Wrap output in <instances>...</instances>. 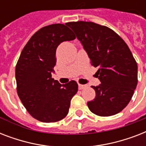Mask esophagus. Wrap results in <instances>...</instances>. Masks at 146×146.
Masks as SVG:
<instances>
[{
  "label": "esophagus",
  "instance_id": "obj_1",
  "mask_svg": "<svg viewBox=\"0 0 146 146\" xmlns=\"http://www.w3.org/2000/svg\"><path fill=\"white\" fill-rule=\"evenodd\" d=\"M78 86H79V89H80V90H81V89H85V88H86V87H87V86H86V85H82V84H79V85H78Z\"/></svg>",
  "mask_w": 146,
  "mask_h": 146
}]
</instances>
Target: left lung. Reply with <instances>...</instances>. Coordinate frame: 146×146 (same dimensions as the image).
Segmentation results:
<instances>
[{"instance_id":"obj_1","label":"left lung","mask_w":146,"mask_h":146,"mask_svg":"<svg viewBox=\"0 0 146 146\" xmlns=\"http://www.w3.org/2000/svg\"><path fill=\"white\" fill-rule=\"evenodd\" d=\"M91 60L101 81L92 86L96 98L87 105L101 117L114 115L130 102L138 82L137 64L126 42L107 26L93 22L67 23Z\"/></svg>"}]
</instances>
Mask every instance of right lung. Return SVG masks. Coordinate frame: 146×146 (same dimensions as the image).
I'll use <instances>...</instances> for the list:
<instances>
[{"instance_id":"right-lung-1","label":"right lung","mask_w":146,"mask_h":146,"mask_svg":"<svg viewBox=\"0 0 146 146\" xmlns=\"http://www.w3.org/2000/svg\"><path fill=\"white\" fill-rule=\"evenodd\" d=\"M75 38L66 26L51 24L37 31L20 54L15 71L17 94L26 111L41 122L64 119L77 92L78 84L74 80L61 85L51 77L57 46Z\"/></svg>"}]
</instances>
